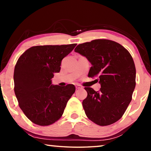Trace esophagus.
<instances>
[{
	"label": "esophagus",
	"mask_w": 151,
	"mask_h": 151,
	"mask_svg": "<svg viewBox=\"0 0 151 151\" xmlns=\"http://www.w3.org/2000/svg\"><path fill=\"white\" fill-rule=\"evenodd\" d=\"M75 87H76V89H81V88H83V86H82L80 85H75Z\"/></svg>",
	"instance_id": "esophagus-1"
}]
</instances>
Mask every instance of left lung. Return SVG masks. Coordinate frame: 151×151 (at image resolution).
<instances>
[{
	"instance_id": "obj_1",
	"label": "left lung",
	"mask_w": 151,
	"mask_h": 151,
	"mask_svg": "<svg viewBox=\"0 0 151 151\" xmlns=\"http://www.w3.org/2000/svg\"><path fill=\"white\" fill-rule=\"evenodd\" d=\"M75 51L92 64L88 77L96 76L101 87L95 91L85 87L87 96L83 101L86 116L99 126L118 121L132 100L136 85V68L130 52L119 43L96 39L79 44Z\"/></svg>"
}]
</instances>
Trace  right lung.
Masks as SVG:
<instances>
[{
    "instance_id": "1",
    "label": "right lung",
    "mask_w": 151,
    "mask_h": 151,
    "mask_svg": "<svg viewBox=\"0 0 151 151\" xmlns=\"http://www.w3.org/2000/svg\"><path fill=\"white\" fill-rule=\"evenodd\" d=\"M76 44L35 46L18 59L14 71V93L19 105L30 121L48 126L62 116L75 86L51 85L61 61Z\"/></svg>"
}]
</instances>
